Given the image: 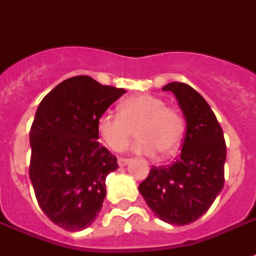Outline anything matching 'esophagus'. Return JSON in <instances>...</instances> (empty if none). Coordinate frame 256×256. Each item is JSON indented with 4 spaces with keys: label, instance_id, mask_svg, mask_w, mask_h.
Listing matches in <instances>:
<instances>
[{
    "label": "esophagus",
    "instance_id": "34e87169",
    "mask_svg": "<svg viewBox=\"0 0 256 256\" xmlns=\"http://www.w3.org/2000/svg\"><path fill=\"white\" fill-rule=\"evenodd\" d=\"M128 162H130V160H128V158H122V156H120V158H118V164H120V166H124V164H128Z\"/></svg>",
    "mask_w": 256,
    "mask_h": 256
}]
</instances>
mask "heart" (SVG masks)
Instances as JSON below:
<instances>
[{
	"label": "heart",
	"instance_id": "1",
	"mask_svg": "<svg viewBox=\"0 0 256 256\" xmlns=\"http://www.w3.org/2000/svg\"><path fill=\"white\" fill-rule=\"evenodd\" d=\"M134 128L138 140L136 152L152 156L158 152L170 156L182 144L186 122L176 108L166 106L164 100L152 94L128 96L120 104V112H102L96 122L100 140L112 150H122L132 140Z\"/></svg>",
	"mask_w": 256,
	"mask_h": 256
}]
</instances>
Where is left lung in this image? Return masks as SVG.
<instances>
[{
	"label": "left lung",
	"mask_w": 256,
	"mask_h": 256,
	"mask_svg": "<svg viewBox=\"0 0 256 256\" xmlns=\"http://www.w3.org/2000/svg\"><path fill=\"white\" fill-rule=\"evenodd\" d=\"M186 118L180 158L168 166L152 168L140 192L160 219L170 224H188L206 212L224 184L226 142L214 112L191 86L171 82Z\"/></svg>",
	"instance_id": "1"
}]
</instances>
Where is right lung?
<instances>
[{
    "instance_id": "right-lung-1",
    "label": "right lung",
    "mask_w": 256,
    "mask_h": 256,
    "mask_svg": "<svg viewBox=\"0 0 256 256\" xmlns=\"http://www.w3.org/2000/svg\"><path fill=\"white\" fill-rule=\"evenodd\" d=\"M124 92L77 76L56 86L38 106L29 134L30 180L42 211L64 230H84L102 208L104 180L118 164L96 140V122Z\"/></svg>"
}]
</instances>
